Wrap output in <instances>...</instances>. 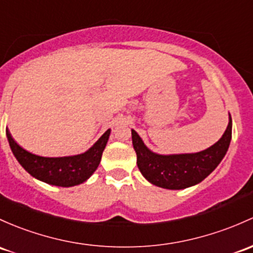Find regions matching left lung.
I'll return each mask as SVG.
<instances>
[{
    "label": "left lung",
    "mask_w": 253,
    "mask_h": 253,
    "mask_svg": "<svg viewBox=\"0 0 253 253\" xmlns=\"http://www.w3.org/2000/svg\"><path fill=\"white\" fill-rule=\"evenodd\" d=\"M232 139V118L224 134L206 150L194 154L160 155L153 153L143 143L142 138L132 129V143L137 154L140 173L151 184L165 189L179 190L204 180L219 165L227 154Z\"/></svg>",
    "instance_id": "left-lung-1"
}]
</instances>
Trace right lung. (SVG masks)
Returning <instances> with one entry per match:
<instances>
[{
	"instance_id": "right-lung-1",
	"label": "right lung",
	"mask_w": 253,
	"mask_h": 253,
	"mask_svg": "<svg viewBox=\"0 0 253 253\" xmlns=\"http://www.w3.org/2000/svg\"><path fill=\"white\" fill-rule=\"evenodd\" d=\"M6 134L13 155L26 172L36 179L48 184L69 188L86 182L99 166L103 150L110 135V129H108L86 153L63 158H43L29 153L13 139L8 129Z\"/></svg>"
}]
</instances>
